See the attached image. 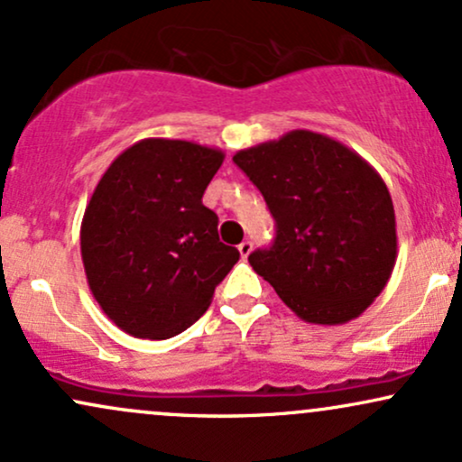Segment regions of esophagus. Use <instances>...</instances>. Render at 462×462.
Returning a JSON list of instances; mask_svg holds the SVG:
<instances>
[{
  "mask_svg": "<svg viewBox=\"0 0 462 462\" xmlns=\"http://www.w3.org/2000/svg\"><path fill=\"white\" fill-rule=\"evenodd\" d=\"M252 249H254L252 241H243L241 245H238V254H241V258H247L249 254H252Z\"/></svg>",
  "mask_w": 462,
  "mask_h": 462,
  "instance_id": "34e87169",
  "label": "esophagus"
}]
</instances>
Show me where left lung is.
Returning a JSON list of instances; mask_svg holds the SVG:
<instances>
[{"label":"left lung","instance_id":"obj_1","mask_svg":"<svg viewBox=\"0 0 462 462\" xmlns=\"http://www.w3.org/2000/svg\"><path fill=\"white\" fill-rule=\"evenodd\" d=\"M275 219L269 249L249 264L300 319L338 326L383 293L397 258L395 210L384 180L343 143L310 130L232 158Z\"/></svg>","mask_w":462,"mask_h":462}]
</instances>
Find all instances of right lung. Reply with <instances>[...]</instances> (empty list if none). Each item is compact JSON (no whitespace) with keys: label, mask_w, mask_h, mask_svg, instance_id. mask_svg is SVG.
<instances>
[{"label":"right lung","mask_w":462,"mask_h":462,"mask_svg":"<svg viewBox=\"0 0 462 462\" xmlns=\"http://www.w3.org/2000/svg\"><path fill=\"white\" fill-rule=\"evenodd\" d=\"M226 153L193 141L143 139L110 162L79 227L84 273L99 309L136 338L193 326L238 261L201 204Z\"/></svg>","instance_id":"right-lung-1"}]
</instances>
